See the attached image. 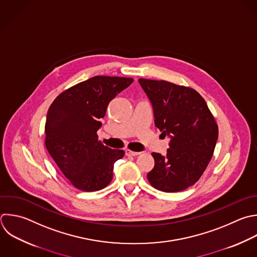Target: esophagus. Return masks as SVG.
<instances>
[{
  "label": "esophagus",
  "instance_id": "34e87169",
  "mask_svg": "<svg viewBox=\"0 0 257 257\" xmlns=\"http://www.w3.org/2000/svg\"><path fill=\"white\" fill-rule=\"evenodd\" d=\"M141 153H139V152H133V151H131V150H125V155L126 156H138V155H140Z\"/></svg>",
  "mask_w": 257,
  "mask_h": 257
}]
</instances>
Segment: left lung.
<instances>
[{
	"instance_id": "left-lung-1",
	"label": "left lung",
	"mask_w": 257,
	"mask_h": 257,
	"mask_svg": "<svg viewBox=\"0 0 257 257\" xmlns=\"http://www.w3.org/2000/svg\"><path fill=\"white\" fill-rule=\"evenodd\" d=\"M150 99L155 125L169 137L167 155L153 153L150 184L163 192H181L206 170L218 140V126L204 98L194 89L165 80L140 78Z\"/></svg>"
}]
</instances>
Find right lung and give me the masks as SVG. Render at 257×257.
Here are the masks:
<instances>
[{
	"mask_svg": "<svg viewBox=\"0 0 257 257\" xmlns=\"http://www.w3.org/2000/svg\"><path fill=\"white\" fill-rule=\"evenodd\" d=\"M133 78L94 76L59 94L45 123V146L63 175L77 189L93 192L112 180L113 165L124 155L98 141L106 108Z\"/></svg>",
	"mask_w": 257,
	"mask_h": 257,
	"instance_id": "add662e5",
	"label": "right lung"
}]
</instances>
